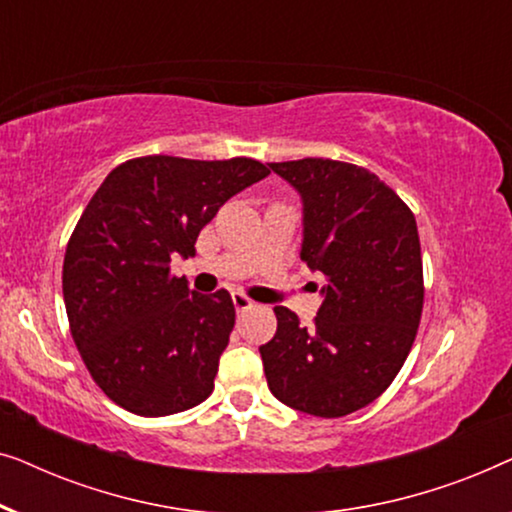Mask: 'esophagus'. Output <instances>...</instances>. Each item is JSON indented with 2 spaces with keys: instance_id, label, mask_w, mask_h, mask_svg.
Segmentation results:
<instances>
[{
  "instance_id": "esophagus-1",
  "label": "esophagus",
  "mask_w": 512,
  "mask_h": 512,
  "mask_svg": "<svg viewBox=\"0 0 512 512\" xmlns=\"http://www.w3.org/2000/svg\"><path fill=\"white\" fill-rule=\"evenodd\" d=\"M233 305H235L237 312H244V310H251V307H254L256 303L249 296H244L242 291H235L233 293Z\"/></svg>"
}]
</instances>
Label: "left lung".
I'll use <instances>...</instances> for the list:
<instances>
[{
	"label": "left lung",
	"mask_w": 512,
	"mask_h": 512,
	"mask_svg": "<svg viewBox=\"0 0 512 512\" xmlns=\"http://www.w3.org/2000/svg\"><path fill=\"white\" fill-rule=\"evenodd\" d=\"M303 198L300 261L326 277L314 326L275 307L261 347L268 387L293 410L345 417L394 382L424 307L417 221L366 167L331 158L270 163Z\"/></svg>",
	"instance_id": "8db88e82"
}]
</instances>
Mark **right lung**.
Instances as JSON below:
<instances>
[{
    "label": "right lung",
    "instance_id": "right-lung-1",
    "mask_svg": "<svg viewBox=\"0 0 512 512\" xmlns=\"http://www.w3.org/2000/svg\"><path fill=\"white\" fill-rule=\"evenodd\" d=\"M268 174L254 158L142 156L114 167L90 198L67 242L62 296L74 345L116 405L163 417L212 394L233 298L188 291L170 263L193 256L223 202Z\"/></svg>",
    "mask_w": 512,
    "mask_h": 512
}]
</instances>
